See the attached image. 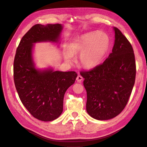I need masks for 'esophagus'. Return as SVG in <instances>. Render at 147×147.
<instances>
[{
  "instance_id": "34e87169",
  "label": "esophagus",
  "mask_w": 147,
  "mask_h": 147,
  "mask_svg": "<svg viewBox=\"0 0 147 147\" xmlns=\"http://www.w3.org/2000/svg\"><path fill=\"white\" fill-rule=\"evenodd\" d=\"M82 80H83V77L80 75H78V76L76 77V81L78 82H81Z\"/></svg>"
}]
</instances>
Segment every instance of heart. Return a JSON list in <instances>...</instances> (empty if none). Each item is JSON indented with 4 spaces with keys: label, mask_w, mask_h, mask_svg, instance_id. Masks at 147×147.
<instances>
[{
    "label": "heart",
    "mask_w": 147,
    "mask_h": 147,
    "mask_svg": "<svg viewBox=\"0 0 147 147\" xmlns=\"http://www.w3.org/2000/svg\"><path fill=\"white\" fill-rule=\"evenodd\" d=\"M109 38L103 32H91L82 35L73 41L69 51H65V58L73 63V55L80 54V61L84 67L91 68L100 63L108 51Z\"/></svg>",
    "instance_id": "b5f03b06"
}]
</instances>
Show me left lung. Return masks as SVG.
I'll list each match as a JSON object with an SVG mask.
<instances>
[{"label": "left lung", "instance_id": "obj_1", "mask_svg": "<svg viewBox=\"0 0 147 147\" xmlns=\"http://www.w3.org/2000/svg\"><path fill=\"white\" fill-rule=\"evenodd\" d=\"M112 53L102 63L80 71L87 91V112L97 120L118 115L127 104L135 83L136 66L132 46L114 27Z\"/></svg>", "mask_w": 147, "mask_h": 147}]
</instances>
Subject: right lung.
<instances>
[{
    "label": "right lung",
    "instance_id": "add662e5",
    "mask_svg": "<svg viewBox=\"0 0 147 147\" xmlns=\"http://www.w3.org/2000/svg\"><path fill=\"white\" fill-rule=\"evenodd\" d=\"M62 28L60 24H35L22 38L14 58L13 79L20 100L34 117L43 121H53L61 115L64 94L78 74L37 70L32 48L37 42H58Z\"/></svg>",
    "mask_w": 147,
    "mask_h": 147
}]
</instances>
